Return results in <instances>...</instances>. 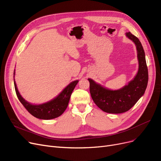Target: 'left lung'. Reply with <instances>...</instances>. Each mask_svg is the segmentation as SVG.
<instances>
[{"instance_id": "1", "label": "left lung", "mask_w": 161, "mask_h": 161, "mask_svg": "<svg viewBox=\"0 0 161 161\" xmlns=\"http://www.w3.org/2000/svg\"><path fill=\"white\" fill-rule=\"evenodd\" d=\"M126 36L136 46L139 68L137 74L128 85L119 90H109L88 79L90 93L95 104L109 114H121L129 111L144 94L148 82V70L145 52L139 39L130 32Z\"/></svg>"}]
</instances>
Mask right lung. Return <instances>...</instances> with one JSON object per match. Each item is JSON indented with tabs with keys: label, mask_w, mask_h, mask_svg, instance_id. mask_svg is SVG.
Instances as JSON below:
<instances>
[{
	"label": "right lung",
	"mask_w": 161,
	"mask_h": 161,
	"mask_svg": "<svg viewBox=\"0 0 161 161\" xmlns=\"http://www.w3.org/2000/svg\"><path fill=\"white\" fill-rule=\"evenodd\" d=\"M14 74L15 75V71ZM14 81L16 95L23 106L34 117L45 120L54 119V118L61 115L64 113L69 104L72 92L78 83V80L71 82L57 97L47 103L38 105H34L27 102L21 96L18 88H17L15 80H14Z\"/></svg>",
	"instance_id": "right-lung-1"
}]
</instances>
